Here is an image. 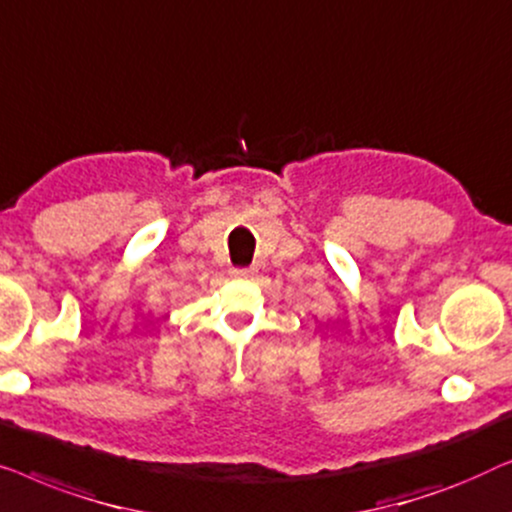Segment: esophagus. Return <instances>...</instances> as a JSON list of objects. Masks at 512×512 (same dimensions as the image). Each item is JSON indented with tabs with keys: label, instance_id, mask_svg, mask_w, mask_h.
Returning <instances> with one entry per match:
<instances>
[{
	"label": "esophagus",
	"instance_id": "obj_1",
	"mask_svg": "<svg viewBox=\"0 0 512 512\" xmlns=\"http://www.w3.org/2000/svg\"><path fill=\"white\" fill-rule=\"evenodd\" d=\"M229 273H232V278H250L253 276V269H246V266L241 269V266H236V269H232Z\"/></svg>",
	"mask_w": 512,
	"mask_h": 512
}]
</instances>
